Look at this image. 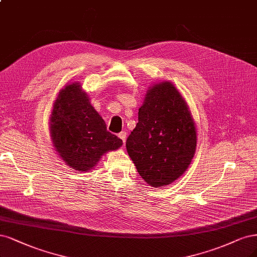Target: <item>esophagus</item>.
<instances>
[{
  "instance_id": "1",
  "label": "esophagus",
  "mask_w": 257,
  "mask_h": 257,
  "mask_svg": "<svg viewBox=\"0 0 257 257\" xmlns=\"http://www.w3.org/2000/svg\"><path fill=\"white\" fill-rule=\"evenodd\" d=\"M118 136H119V138L122 140V143L125 144V140H126V132H124V131L120 132L119 134H118Z\"/></svg>"
}]
</instances>
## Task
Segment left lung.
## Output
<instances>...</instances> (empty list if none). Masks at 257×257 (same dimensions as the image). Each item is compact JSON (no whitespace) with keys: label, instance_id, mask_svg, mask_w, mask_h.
I'll use <instances>...</instances> for the list:
<instances>
[{"label":"left lung","instance_id":"8db88e82","mask_svg":"<svg viewBox=\"0 0 257 257\" xmlns=\"http://www.w3.org/2000/svg\"><path fill=\"white\" fill-rule=\"evenodd\" d=\"M197 146V132L180 92L169 82L148 90L126 150L149 185H169L186 171Z\"/></svg>","mask_w":257,"mask_h":257}]
</instances>
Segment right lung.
<instances>
[{
  "mask_svg": "<svg viewBox=\"0 0 257 257\" xmlns=\"http://www.w3.org/2000/svg\"><path fill=\"white\" fill-rule=\"evenodd\" d=\"M50 128L53 144L63 161L81 172L90 170L104 153L122 146V140L106 128L78 83L60 90Z\"/></svg>",
  "mask_w": 257,
  "mask_h": 257,
  "instance_id": "right-lung-1",
  "label": "right lung"
}]
</instances>
